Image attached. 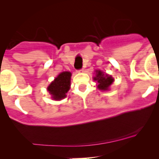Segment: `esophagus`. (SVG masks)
Here are the masks:
<instances>
[{"mask_svg": "<svg viewBox=\"0 0 159 159\" xmlns=\"http://www.w3.org/2000/svg\"><path fill=\"white\" fill-rule=\"evenodd\" d=\"M77 72L78 73H83V72H84V69H83V68L80 69V70H78Z\"/></svg>", "mask_w": 159, "mask_h": 159, "instance_id": "1", "label": "esophagus"}]
</instances>
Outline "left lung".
<instances>
[{
	"instance_id": "obj_1",
	"label": "left lung",
	"mask_w": 159,
	"mask_h": 159,
	"mask_svg": "<svg viewBox=\"0 0 159 159\" xmlns=\"http://www.w3.org/2000/svg\"><path fill=\"white\" fill-rule=\"evenodd\" d=\"M94 80L98 82V88L103 91L107 90L113 82L112 76L103 74L101 70H96V76L94 77Z\"/></svg>"
}]
</instances>
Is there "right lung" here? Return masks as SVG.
Wrapping results in <instances>:
<instances>
[{
  "label": "right lung",
  "instance_id": "right-lung-1",
  "mask_svg": "<svg viewBox=\"0 0 159 159\" xmlns=\"http://www.w3.org/2000/svg\"><path fill=\"white\" fill-rule=\"evenodd\" d=\"M71 74L70 72H62L55 79L48 87V91L55 100H61L66 97V93L70 86Z\"/></svg>",
  "mask_w": 159,
  "mask_h": 159
}]
</instances>
